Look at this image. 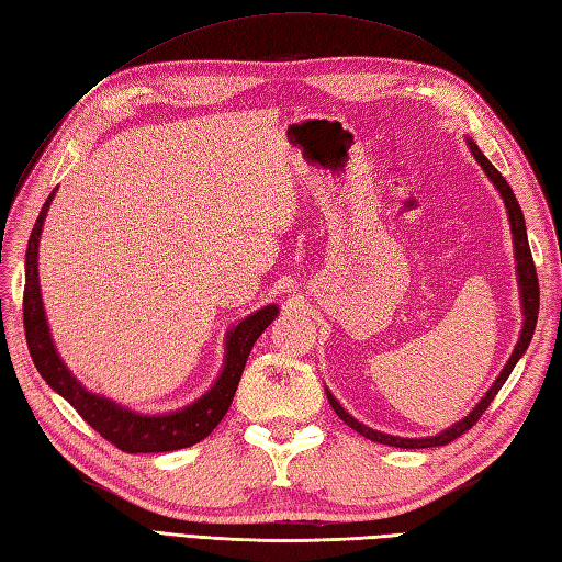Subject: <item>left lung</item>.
Returning <instances> with one entry per match:
<instances>
[{
	"label": "left lung",
	"instance_id": "left-lung-1",
	"mask_svg": "<svg viewBox=\"0 0 562 562\" xmlns=\"http://www.w3.org/2000/svg\"><path fill=\"white\" fill-rule=\"evenodd\" d=\"M468 145L472 149L474 159L479 161V167L484 169V173L488 176V181L496 186V190L501 193L503 202H505V210H508V222H510V231H513V243H515V259H517V283H519V297H522V314H525V326H522V334L517 338V346L510 355L508 364L503 367V372L498 374V379L494 381V386L486 391V395L482 401L476 403V407L468 417H462L460 422H456L453 427H448L446 431L436 434V436H427V439H403V436H391V434H381L369 429L367 424L358 422L352 415H348L340 403L334 398L331 393L326 391V398L331 403L334 413L344 419L350 429H355L358 434H362L364 439L374 441V443H384V446H395V448H434V446H446L450 441H456L458 436H462L468 429H472L474 424L479 422V417L484 415V409L491 405V401L496 398V393L503 389L505 381H508L510 372L515 369L517 360L522 358L525 350L529 348V340L533 336V328H537V317H539V279H537V267H533V259H531V250H529V240H527V226H525V214L519 210V202L513 193V188L508 186V181L498 173V169L491 164L482 149L474 145V140L468 138Z\"/></svg>",
	"mask_w": 562,
	"mask_h": 562
}]
</instances>
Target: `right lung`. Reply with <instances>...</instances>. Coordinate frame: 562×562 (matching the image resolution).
Wrapping results in <instances>:
<instances>
[{"instance_id": "obj_1", "label": "right lung", "mask_w": 562, "mask_h": 562, "mask_svg": "<svg viewBox=\"0 0 562 562\" xmlns=\"http://www.w3.org/2000/svg\"><path fill=\"white\" fill-rule=\"evenodd\" d=\"M43 204L33 234L25 250V289H23V326L25 340H29L31 358L37 367L40 376L57 391L64 401L74 405L76 413L83 417L102 439L114 443L123 453H167V450L188 448L216 429V424L228 413V405L234 401L238 381L243 376L245 362L255 346V340L265 334V328L279 317L277 305H267L252 312L250 317L238 322L226 334V355L222 374L216 376L214 386L176 413L164 415H143L135 409L123 407L114 401L104 398L100 393H90L80 381L71 374V369L59 358L54 340L49 336V326L43 307V293H40L37 279V245L43 236V224L52 198Z\"/></svg>"}]
</instances>
